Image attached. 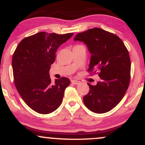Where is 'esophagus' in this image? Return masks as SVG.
<instances>
[{
	"label": "esophagus",
	"mask_w": 145,
	"mask_h": 145,
	"mask_svg": "<svg viewBox=\"0 0 145 145\" xmlns=\"http://www.w3.org/2000/svg\"><path fill=\"white\" fill-rule=\"evenodd\" d=\"M71 82L74 84H79L80 83V82H79V81L78 80H72L71 81Z\"/></svg>",
	"instance_id": "34e87169"
}]
</instances>
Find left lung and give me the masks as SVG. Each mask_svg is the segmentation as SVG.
Masks as SVG:
<instances>
[{
  "mask_svg": "<svg viewBox=\"0 0 145 145\" xmlns=\"http://www.w3.org/2000/svg\"><path fill=\"white\" fill-rule=\"evenodd\" d=\"M74 40L87 46L91 54L88 71L98 74L101 79L95 86L88 83L84 104L95 113L108 112L120 102L129 86L131 61L127 48L117 35L99 28L78 33Z\"/></svg>",
  "mask_w": 145,
  "mask_h": 145,
  "instance_id": "8db88e82",
  "label": "left lung"
}]
</instances>
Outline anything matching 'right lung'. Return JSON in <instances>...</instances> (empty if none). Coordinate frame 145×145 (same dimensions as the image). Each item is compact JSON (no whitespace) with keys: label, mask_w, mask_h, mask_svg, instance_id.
Returning <instances> with one entry per match:
<instances>
[{"label":"right lung","mask_w":145,"mask_h":145,"mask_svg":"<svg viewBox=\"0 0 145 145\" xmlns=\"http://www.w3.org/2000/svg\"><path fill=\"white\" fill-rule=\"evenodd\" d=\"M73 35L37 33L23 39L13 54L15 86L24 102L39 114H49L57 109L70 84L65 77L52 82L49 71L58 48Z\"/></svg>","instance_id":"obj_1"}]
</instances>
